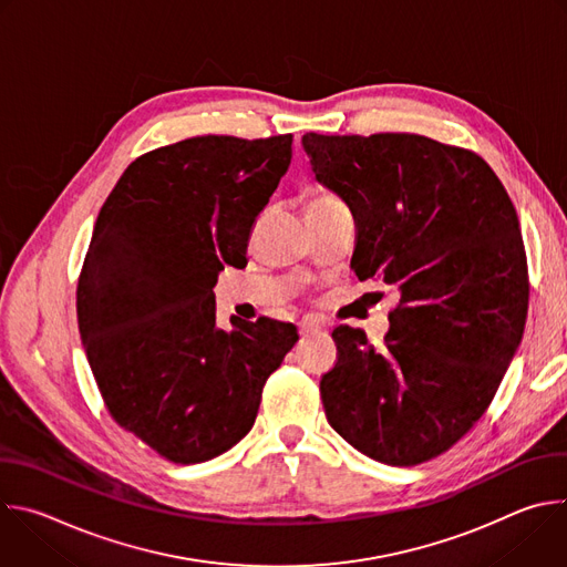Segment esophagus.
<instances>
[{
  "mask_svg": "<svg viewBox=\"0 0 567 567\" xmlns=\"http://www.w3.org/2000/svg\"><path fill=\"white\" fill-rule=\"evenodd\" d=\"M318 330H320V322H316V320H302L300 322V334H313Z\"/></svg>",
  "mask_w": 567,
  "mask_h": 567,
  "instance_id": "34e87169",
  "label": "esophagus"
}]
</instances>
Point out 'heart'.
Wrapping results in <instances>:
<instances>
[{
  "instance_id": "1",
  "label": "heart",
  "mask_w": 567,
  "mask_h": 567,
  "mask_svg": "<svg viewBox=\"0 0 567 567\" xmlns=\"http://www.w3.org/2000/svg\"><path fill=\"white\" fill-rule=\"evenodd\" d=\"M332 199H337V197H332V195H328V193H316V195L309 197L307 206H311V204H322V202H332Z\"/></svg>"
}]
</instances>
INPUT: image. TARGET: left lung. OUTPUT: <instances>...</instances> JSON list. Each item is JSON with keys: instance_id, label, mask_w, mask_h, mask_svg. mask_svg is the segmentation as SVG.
Returning a JSON list of instances; mask_svg holds the SVG:
<instances>
[{"instance_id": "1", "label": "left lung", "mask_w": 567, "mask_h": 567, "mask_svg": "<svg viewBox=\"0 0 567 567\" xmlns=\"http://www.w3.org/2000/svg\"><path fill=\"white\" fill-rule=\"evenodd\" d=\"M302 147L357 219L359 280L399 291L383 348L348 326L332 332L328 422L377 462H426L487 411L520 346L529 285L516 208L487 161L429 136L307 132Z\"/></svg>"}]
</instances>
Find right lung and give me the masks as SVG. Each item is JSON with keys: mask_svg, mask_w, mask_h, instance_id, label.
<instances>
[{"mask_svg": "<svg viewBox=\"0 0 567 567\" xmlns=\"http://www.w3.org/2000/svg\"><path fill=\"white\" fill-rule=\"evenodd\" d=\"M291 134L195 136L127 166L94 224L78 328L118 426L175 464L245 437L262 388L296 346L291 322L215 326L224 265L247 262L251 226L291 164Z\"/></svg>", "mask_w": 567, "mask_h": 567, "instance_id": "right-lung-1", "label": "right lung"}]
</instances>
